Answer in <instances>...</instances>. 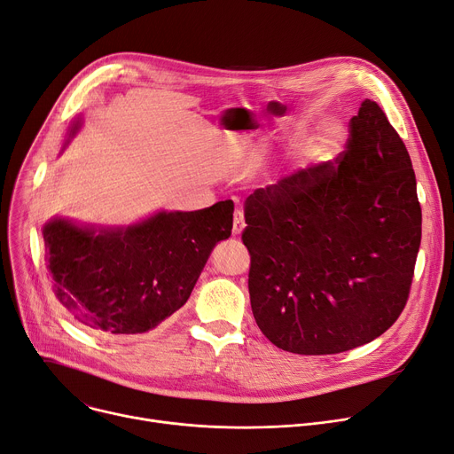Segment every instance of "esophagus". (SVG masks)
Wrapping results in <instances>:
<instances>
[{"mask_svg":"<svg viewBox=\"0 0 454 454\" xmlns=\"http://www.w3.org/2000/svg\"><path fill=\"white\" fill-rule=\"evenodd\" d=\"M245 230V215L241 209H235L233 213V235H241V231Z\"/></svg>","mask_w":454,"mask_h":454,"instance_id":"34e87169","label":"esophagus"}]
</instances>
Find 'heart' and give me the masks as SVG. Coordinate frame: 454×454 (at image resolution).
<instances>
[{
	"label": "heart",
	"instance_id": "1",
	"mask_svg": "<svg viewBox=\"0 0 454 454\" xmlns=\"http://www.w3.org/2000/svg\"><path fill=\"white\" fill-rule=\"evenodd\" d=\"M344 139V129L339 121H327L320 130L303 143V154L309 158H320L335 153Z\"/></svg>",
	"mask_w": 454,
	"mask_h": 454
}]
</instances>
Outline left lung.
Masks as SVG:
<instances>
[{"mask_svg":"<svg viewBox=\"0 0 454 454\" xmlns=\"http://www.w3.org/2000/svg\"><path fill=\"white\" fill-rule=\"evenodd\" d=\"M245 223L252 313L279 349L359 348L407 305L421 206L409 151L375 101L351 117L335 161L255 189Z\"/></svg>","mask_w":454,"mask_h":454,"instance_id":"left-lung-1","label":"left lung"}]
</instances>
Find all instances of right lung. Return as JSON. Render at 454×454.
Wrapping results in <instances>:
<instances>
[{"mask_svg": "<svg viewBox=\"0 0 454 454\" xmlns=\"http://www.w3.org/2000/svg\"><path fill=\"white\" fill-rule=\"evenodd\" d=\"M231 224V200L99 233L51 221L43 243L53 293L90 329L117 339L145 335L187 301Z\"/></svg>", "mask_w": 454, "mask_h": 454, "instance_id": "add662e5", "label": "right lung"}]
</instances>
